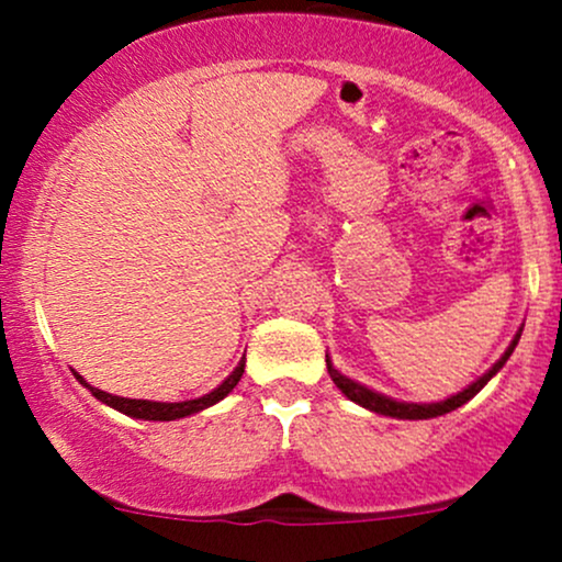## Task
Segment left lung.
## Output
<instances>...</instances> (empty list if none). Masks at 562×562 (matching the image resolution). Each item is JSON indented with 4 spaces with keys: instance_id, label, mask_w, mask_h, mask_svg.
<instances>
[{
    "instance_id": "left-lung-1",
    "label": "left lung",
    "mask_w": 562,
    "mask_h": 562,
    "mask_svg": "<svg viewBox=\"0 0 562 562\" xmlns=\"http://www.w3.org/2000/svg\"><path fill=\"white\" fill-rule=\"evenodd\" d=\"M520 333H524V330H518V335H515V338H513V344H509V346H507V351L502 353V359H499V362H496V364L492 367V370L486 372V375L475 380L473 385H468V389L457 393V396H449L447 402H436V404H404V402H393V398L383 396V393H375V391L364 389V385L353 383L351 378L340 375V372L335 370V367H333L330 359H327V372H330L333 383L338 385V389L344 391L346 396L351 398V402H357L359 406H364V409H370V412H378V415L398 417V420H428V417L447 415V412L457 409V406H462V404H465V402H470V398H473L475 393H479V391L483 389V385H486L488 380H492V378L496 375V372L502 370V364L507 362V359H509V353H513V351H515V346H518V340H520Z\"/></svg>"
}]
</instances>
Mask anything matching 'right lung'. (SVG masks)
<instances>
[{
    "label": "right lung",
    "instance_id": "right-lung-1",
    "mask_svg": "<svg viewBox=\"0 0 562 562\" xmlns=\"http://www.w3.org/2000/svg\"><path fill=\"white\" fill-rule=\"evenodd\" d=\"M243 370H245V357L240 359V364L235 367V372H232V375L224 380L222 385H218V389H214L211 393H205V396H200V398H190V402H173V404H166V402H145V398H124V396H113V393H105V391H100V389H92V385L87 383V380H83L81 375H76V380H79L81 385H87L89 391H92V396L94 398H100L102 404H108V406H113V409H119V412H124V415H128V417H137V420H179V417H187V415H195V412H200V409H205V406H211V404H216V402H222L224 396H227V393L235 389L237 385V380L243 378Z\"/></svg>",
    "mask_w": 562,
    "mask_h": 562
}]
</instances>
